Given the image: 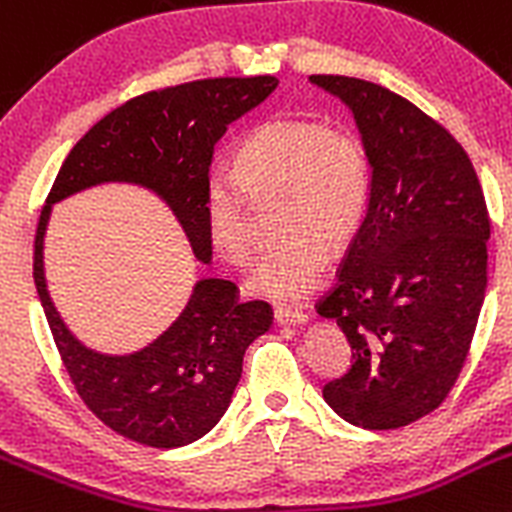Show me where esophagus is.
Masks as SVG:
<instances>
[{
    "instance_id": "obj_1",
    "label": "esophagus",
    "mask_w": 512,
    "mask_h": 512,
    "mask_svg": "<svg viewBox=\"0 0 512 512\" xmlns=\"http://www.w3.org/2000/svg\"><path fill=\"white\" fill-rule=\"evenodd\" d=\"M274 320L279 325H304L309 320L307 314L302 309H292V307H276L274 309Z\"/></svg>"
}]
</instances>
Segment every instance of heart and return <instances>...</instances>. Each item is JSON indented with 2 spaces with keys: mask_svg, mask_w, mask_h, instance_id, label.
<instances>
[{
  "mask_svg": "<svg viewBox=\"0 0 512 512\" xmlns=\"http://www.w3.org/2000/svg\"><path fill=\"white\" fill-rule=\"evenodd\" d=\"M284 190L281 231L289 236L264 253L248 287L292 302L320 281L330 248L348 243L370 203V164L350 131L320 121L279 119L253 129L236 154V170H218L205 187V225L225 261L246 266L256 253L253 198Z\"/></svg>",
  "mask_w": 512,
  "mask_h": 512,
  "instance_id": "obj_1",
  "label": "heart"
}]
</instances>
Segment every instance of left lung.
I'll return each instance as SVG.
<instances>
[{
    "instance_id": "left-lung-1",
    "label": "left lung",
    "mask_w": 512,
    "mask_h": 512,
    "mask_svg": "<svg viewBox=\"0 0 512 512\" xmlns=\"http://www.w3.org/2000/svg\"><path fill=\"white\" fill-rule=\"evenodd\" d=\"M358 124L370 203L317 312L337 320L353 365L322 396L353 426L401 429L457 383L487 287L485 195L462 144L398 93L309 75Z\"/></svg>"
}]
</instances>
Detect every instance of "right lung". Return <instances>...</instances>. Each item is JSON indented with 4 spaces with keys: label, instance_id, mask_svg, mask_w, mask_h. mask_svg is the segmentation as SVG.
Segmentation results:
<instances>
[{
    "label": "right lung",
    "instance_id": "obj_1",
    "mask_svg": "<svg viewBox=\"0 0 512 512\" xmlns=\"http://www.w3.org/2000/svg\"><path fill=\"white\" fill-rule=\"evenodd\" d=\"M279 86L274 75L205 78L149 91L103 116L70 149L53 182L35 233V287L65 370L88 409L131 442L157 449L205 437L231 406L243 355L271 327L266 302H241L228 279H200L182 314L147 348L106 355L86 348L60 320L42 266L50 210L68 195L129 182L170 205L195 259L210 264L205 187L213 149L228 124Z\"/></svg>",
    "mask_w": 512,
    "mask_h": 512
}]
</instances>
